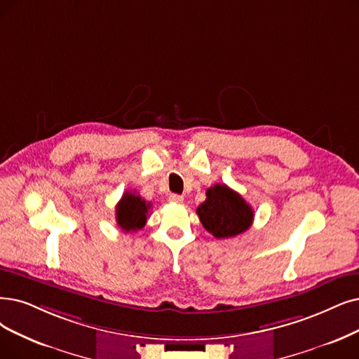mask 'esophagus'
I'll return each mask as SVG.
<instances>
[{"mask_svg": "<svg viewBox=\"0 0 359 359\" xmlns=\"http://www.w3.org/2000/svg\"><path fill=\"white\" fill-rule=\"evenodd\" d=\"M169 202L172 203H182L184 202V197L180 194H170L169 196Z\"/></svg>", "mask_w": 359, "mask_h": 359, "instance_id": "obj_1", "label": "esophagus"}]
</instances>
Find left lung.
<instances>
[{"label": "left lung", "instance_id": "8db88e82", "mask_svg": "<svg viewBox=\"0 0 359 359\" xmlns=\"http://www.w3.org/2000/svg\"><path fill=\"white\" fill-rule=\"evenodd\" d=\"M196 212L206 231L217 238L236 237L245 233L255 217L246 200L225 184H215L208 189L206 200Z\"/></svg>", "mask_w": 359, "mask_h": 359}]
</instances>
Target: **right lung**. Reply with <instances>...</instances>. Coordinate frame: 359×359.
I'll use <instances>...</instances> for the list:
<instances>
[{
	"instance_id": "right-lung-1",
	"label": "right lung",
	"mask_w": 359,
	"mask_h": 359,
	"mask_svg": "<svg viewBox=\"0 0 359 359\" xmlns=\"http://www.w3.org/2000/svg\"><path fill=\"white\" fill-rule=\"evenodd\" d=\"M150 208V203L141 198V196L135 194V191L123 193L116 205V222L122 228V231H138L144 226Z\"/></svg>"
}]
</instances>
